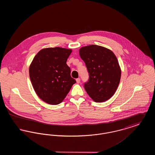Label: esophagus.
I'll use <instances>...</instances> for the list:
<instances>
[{
	"label": "esophagus",
	"mask_w": 155,
	"mask_h": 155,
	"mask_svg": "<svg viewBox=\"0 0 155 155\" xmlns=\"http://www.w3.org/2000/svg\"><path fill=\"white\" fill-rule=\"evenodd\" d=\"M76 82L77 83H80V78H77L76 79Z\"/></svg>",
	"instance_id": "esophagus-1"
}]
</instances>
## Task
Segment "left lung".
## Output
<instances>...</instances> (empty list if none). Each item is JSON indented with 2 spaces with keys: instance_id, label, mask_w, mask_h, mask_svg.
Returning a JSON list of instances; mask_svg holds the SVG:
<instances>
[{
  "instance_id": "1",
  "label": "left lung",
  "mask_w": 155,
  "mask_h": 155,
  "mask_svg": "<svg viewBox=\"0 0 155 155\" xmlns=\"http://www.w3.org/2000/svg\"><path fill=\"white\" fill-rule=\"evenodd\" d=\"M79 53L89 75L84 84L85 91L95 102L107 101L116 92L121 78L116 56L110 49L95 45L82 47Z\"/></svg>"
}]
</instances>
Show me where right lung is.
Here are the masks:
<instances>
[{"label":"right lung","mask_w":155,"mask_h":155,"mask_svg":"<svg viewBox=\"0 0 155 155\" xmlns=\"http://www.w3.org/2000/svg\"><path fill=\"white\" fill-rule=\"evenodd\" d=\"M71 49L44 48L34 57L29 68L30 80L37 95L45 102H62L76 81L66 64Z\"/></svg>","instance_id":"right-lung-1"}]
</instances>
